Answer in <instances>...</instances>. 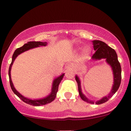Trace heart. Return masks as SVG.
Masks as SVG:
<instances>
[{
	"label": "heart",
	"mask_w": 131,
	"mask_h": 131,
	"mask_svg": "<svg viewBox=\"0 0 131 131\" xmlns=\"http://www.w3.org/2000/svg\"><path fill=\"white\" fill-rule=\"evenodd\" d=\"M89 52H90V50H89V49H85L84 53H85V55H88V54L89 53Z\"/></svg>",
	"instance_id": "b5f03b06"
}]
</instances>
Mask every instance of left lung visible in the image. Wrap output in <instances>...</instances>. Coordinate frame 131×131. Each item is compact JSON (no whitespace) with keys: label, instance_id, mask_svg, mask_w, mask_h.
<instances>
[{"label":"left lung","instance_id":"obj_1","mask_svg":"<svg viewBox=\"0 0 131 131\" xmlns=\"http://www.w3.org/2000/svg\"><path fill=\"white\" fill-rule=\"evenodd\" d=\"M92 42L94 44V49L95 50V52L93 54L92 58L94 60H100L102 58H105L106 62L112 67L114 75V84L113 85V88L111 91V92L108 96H105L101 100H98L95 102L96 104L99 105L108 101L115 94L116 92L118 91V88H119V85L121 84V68L118 60L117 54L113 49L111 48L110 47H109L107 44H106L101 40H94L92 41ZM75 79L78 83L79 94L82 100L88 102V103H91V104L94 103V102L86 98V97L82 93L80 81L77 76H76Z\"/></svg>","mask_w":131,"mask_h":131}]
</instances>
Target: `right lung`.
<instances>
[{"instance_id": "add662e5", "label": "right lung", "mask_w": 131, "mask_h": 131, "mask_svg": "<svg viewBox=\"0 0 131 131\" xmlns=\"http://www.w3.org/2000/svg\"><path fill=\"white\" fill-rule=\"evenodd\" d=\"M47 45V42H36V41H32V42H28L27 43H25L23 46L21 47L18 48L17 49H16V50L15 51L14 53H13V57H12V63L10 64V67H9L8 70V76H9V81H10V87H11L12 89L13 92L15 93V94H16L18 97H19L21 100H22L25 103H28V104L33 105V106H40V105H44L47 104V103H50L52 102L54 99H55L57 95V91H58V85H59L61 81L62 80L63 78L64 74H63L61 75L60 76L58 77L55 80L53 81V85H52V92L49 95V96L46 97V98L42 99H39V100H31V99H28L26 98V97H23L22 95H21L15 89L13 84L12 83V81L11 79V75H10V71H11V68L12 66L13 63V61H14L16 57L18 55H19L20 53H23V52H25V51L29 50V49H32V48L37 47L39 46H46Z\"/></svg>"}]
</instances>
